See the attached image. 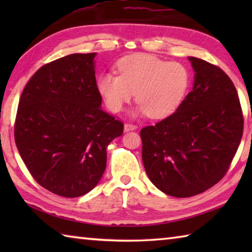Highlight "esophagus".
<instances>
[{
    "instance_id": "esophagus-1",
    "label": "esophagus",
    "mask_w": 252,
    "mask_h": 252,
    "mask_svg": "<svg viewBox=\"0 0 252 252\" xmlns=\"http://www.w3.org/2000/svg\"><path fill=\"white\" fill-rule=\"evenodd\" d=\"M138 129V126H134V125H131V123H126L125 125V131L127 132V131H133V130H136Z\"/></svg>"
}]
</instances>
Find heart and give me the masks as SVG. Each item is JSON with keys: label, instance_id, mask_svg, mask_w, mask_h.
Instances as JSON below:
<instances>
[{"label": "heart", "instance_id": "b5f03b06", "mask_svg": "<svg viewBox=\"0 0 252 252\" xmlns=\"http://www.w3.org/2000/svg\"><path fill=\"white\" fill-rule=\"evenodd\" d=\"M119 75L102 73L96 81L99 91L111 112H120L133 99L139 106L133 116L152 119L171 116L182 103L190 84V73L179 62H168L155 55L134 53L117 63Z\"/></svg>", "mask_w": 252, "mask_h": 252}]
</instances>
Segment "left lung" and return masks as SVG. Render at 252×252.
Returning <instances> with one entry per match:
<instances>
[{"instance_id":"obj_1","label":"left lung","mask_w":252,"mask_h":252,"mask_svg":"<svg viewBox=\"0 0 252 252\" xmlns=\"http://www.w3.org/2000/svg\"><path fill=\"white\" fill-rule=\"evenodd\" d=\"M192 91L171 116L143 127L142 160L150 181L165 194L188 198L223 178L244 132L236 88L220 67L189 57Z\"/></svg>"}]
</instances>
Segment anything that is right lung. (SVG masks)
<instances>
[{
    "mask_svg": "<svg viewBox=\"0 0 252 252\" xmlns=\"http://www.w3.org/2000/svg\"><path fill=\"white\" fill-rule=\"evenodd\" d=\"M96 53H74L37 70L21 95L14 138L40 186L58 195L87 194L103 176L106 149L123 125L102 110Z\"/></svg>",
    "mask_w": 252,
    "mask_h": 252,
    "instance_id": "right-lung-1",
    "label": "right lung"
}]
</instances>
